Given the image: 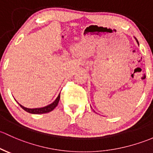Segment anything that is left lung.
I'll return each instance as SVG.
<instances>
[{
	"label": "left lung",
	"mask_w": 153,
	"mask_h": 153,
	"mask_svg": "<svg viewBox=\"0 0 153 153\" xmlns=\"http://www.w3.org/2000/svg\"><path fill=\"white\" fill-rule=\"evenodd\" d=\"M135 40H136V39H135ZM136 41H137V40H136ZM137 42H138V41H137Z\"/></svg>",
	"instance_id": "obj_1"
}]
</instances>
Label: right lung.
<instances>
[{
	"instance_id": "add662e5",
	"label": "right lung",
	"mask_w": 153,
	"mask_h": 153,
	"mask_svg": "<svg viewBox=\"0 0 153 153\" xmlns=\"http://www.w3.org/2000/svg\"><path fill=\"white\" fill-rule=\"evenodd\" d=\"M59 99H60V94L58 95V97H56V100L53 101L52 103L47 105V106L43 107V108H26V107L21 105L20 104H19L18 102V103L19 104V105H20V106L24 110V111L28 112V113H32V114H42V113H47L52 111L57 106L58 102H59Z\"/></svg>"
}]
</instances>
